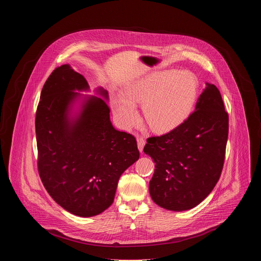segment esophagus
<instances>
[{"mask_svg":"<svg viewBox=\"0 0 261 261\" xmlns=\"http://www.w3.org/2000/svg\"><path fill=\"white\" fill-rule=\"evenodd\" d=\"M145 144V139L142 136H138L137 137V146H138V150L140 152L143 151V146Z\"/></svg>","mask_w":261,"mask_h":261,"instance_id":"esophagus-1","label":"esophagus"}]
</instances>
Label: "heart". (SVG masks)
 I'll use <instances>...</instances> for the list:
<instances>
[{"label":"heart","mask_w":261,"mask_h":261,"mask_svg":"<svg viewBox=\"0 0 261 261\" xmlns=\"http://www.w3.org/2000/svg\"><path fill=\"white\" fill-rule=\"evenodd\" d=\"M198 81L189 71H156L131 83L126 95L116 99L117 117L125 128L134 126L138 113L134 103H143L146 124L156 132L169 131L190 115L197 98Z\"/></svg>","instance_id":"1"}]
</instances>
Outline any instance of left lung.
Returning a JSON list of instances; mask_svg holds the SVG:
<instances>
[{
    "label": "left lung",
    "instance_id": "8db88e82",
    "mask_svg": "<svg viewBox=\"0 0 261 261\" xmlns=\"http://www.w3.org/2000/svg\"><path fill=\"white\" fill-rule=\"evenodd\" d=\"M228 114L215 85L206 84L195 110L180 125L146 139L143 152L154 160L148 191L159 206L190 210L214 189L225 160Z\"/></svg>",
    "mask_w": 261,
    "mask_h": 261
}]
</instances>
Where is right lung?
I'll list each match as a JSON object with an SVG mask.
<instances>
[{
	"label": "right lung",
	"mask_w": 261,
	"mask_h": 261,
	"mask_svg": "<svg viewBox=\"0 0 261 261\" xmlns=\"http://www.w3.org/2000/svg\"><path fill=\"white\" fill-rule=\"evenodd\" d=\"M88 89L69 65L57 67L42 88L35 120L40 178L58 204L80 217L108 208L120 176L139 158L135 137L114 128L105 100L90 97L79 119L69 120L70 103L80 95L74 91Z\"/></svg>",
	"instance_id": "1"
}]
</instances>
